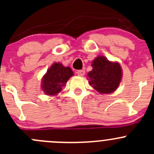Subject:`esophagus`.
<instances>
[{"label":"esophagus","mask_w":154,"mask_h":154,"mask_svg":"<svg viewBox=\"0 0 154 154\" xmlns=\"http://www.w3.org/2000/svg\"><path fill=\"white\" fill-rule=\"evenodd\" d=\"M77 74L78 76L83 77V76L85 74V71H83V70H79V71H77Z\"/></svg>","instance_id":"esophagus-1"}]
</instances>
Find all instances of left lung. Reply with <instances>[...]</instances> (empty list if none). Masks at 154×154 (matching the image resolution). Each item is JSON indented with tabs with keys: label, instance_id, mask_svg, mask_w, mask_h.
Returning <instances> with one entry per match:
<instances>
[{
	"label": "left lung",
	"instance_id": "8db88e82",
	"mask_svg": "<svg viewBox=\"0 0 154 154\" xmlns=\"http://www.w3.org/2000/svg\"><path fill=\"white\" fill-rule=\"evenodd\" d=\"M93 69L88 73L89 84L102 94L114 91L120 84L122 68L118 63H112L103 57H97L92 62Z\"/></svg>",
	"mask_w": 154,
	"mask_h": 154
}]
</instances>
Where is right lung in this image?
Listing matches in <instances>:
<instances>
[{
	"instance_id": "add662e5",
	"label": "right lung",
	"mask_w": 154,
	"mask_h": 154,
	"mask_svg": "<svg viewBox=\"0 0 154 154\" xmlns=\"http://www.w3.org/2000/svg\"><path fill=\"white\" fill-rule=\"evenodd\" d=\"M74 72L69 67H64L60 63H54L42 79V89L48 95H56L61 91L63 86L73 76Z\"/></svg>"
}]
</instances>
